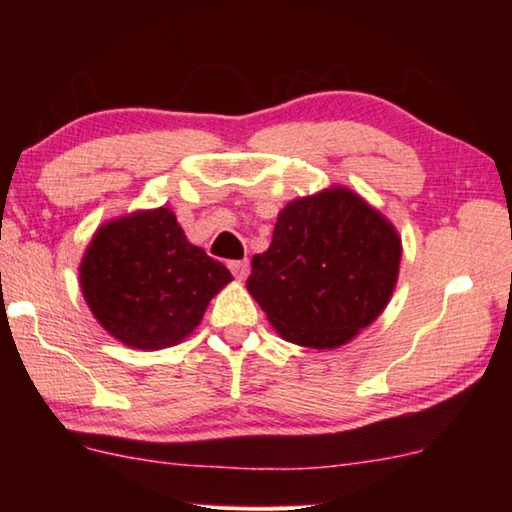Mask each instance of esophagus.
<instances>
[{
	"label": "esophagus",
	"mask_w": 512,
	"mask_h": 512,
	"mask_svg": "<svg viewBox=\"0 0 512 512\" xmlns=\"http://www.w3.org/2000/svg\"><path fill=\"white\" fill-rule=\"evenodd\" d=\"M228 268L232 271V275L237 277V280H246L250 264H248V259H237V262H230Z\"/></svg>",
	"instance_id": "obj_1"
}]
</instances>
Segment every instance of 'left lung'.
Segmentation results:
<instances>
[{
  "mask_svg": "<svg viewBox=\"0 0 512 512\" xmlns=\"http://www.w3.org/2000/svg\"><path fill=\"white\" fill-rule=\"evenodd\" d=\"M400 262L395 225L357 192L332 185L282 207L246 289L284 341L334 350L386 309Z\"/></svg>",
  "mask_w": 512,
  "mask_h": 512,
  "instance_id": "left-lung-1",
  "label": "left lung"
}]
</instances>
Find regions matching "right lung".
<instances>
[{"label": "right lung", "instance_id": "right-lung-1", "mask_svg": "<svg viewBox=\"0 0 512 512\" xmlns=\"http://www.w3.org/2000/svg\"><path fill=\"white\" fill-rule=\"evenodd\" d=\"M79 280L92 316L133 350H162L201 325L232 275L189 244L169 207L106 221L85 248Z\"/></svg>", "mask_w": 512, "mask_h": 512}]
</instances>
